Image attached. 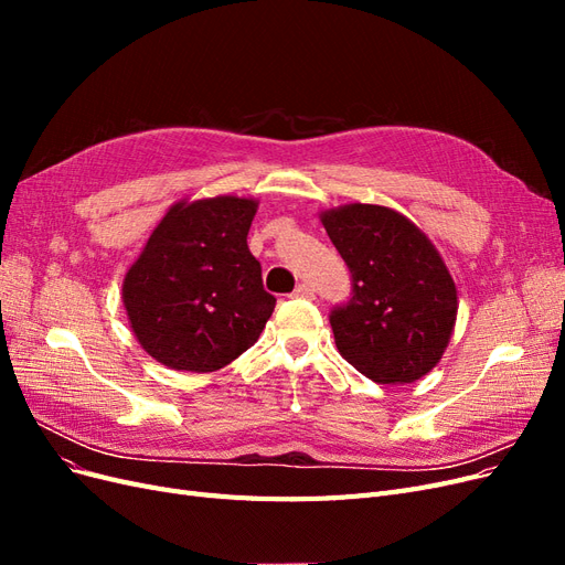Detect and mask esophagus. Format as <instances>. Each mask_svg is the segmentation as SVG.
Returning <instances> with one entry per match:
<instances>
[{
  "instance_id": "1",
  "label": "esophagus",
  "mask_w": 565,
  "mask_h": 565,
  "mask_svg": "<svg viewBox=\"0 0 565 565\" xmlns=\"http://www.w3.org/2000/svg\"><path fill=\"white\" fill-rule=\"evenodd\" d=\"M295 297H303V299H311L313 297V287L301 282L297 289H295Z\"/></svg>"
}]
</instances>
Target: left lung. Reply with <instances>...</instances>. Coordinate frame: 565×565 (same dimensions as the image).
I'll use <instances>...</instances> for the list:
<instances>
[{
  "instance_id": "obj_1",
  "label": "left lung",
  "mask_w": 565,
  "mask_h": 565,
  "mask_svg": "<svg viewBox=\"0 0 565 565\" xmlns=\"http://www.w3.org/2000/svg\"><path fill=\"white\" fill-rule=\"evenodd\" d=\"M320 221L353 278V299L330 316L341 358L377 384L422 380L446 353L459 309L440 252L382 204H341Z\"/></svg>"
}]
</instances>
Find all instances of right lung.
<instances>
[{"label": "right lung", "mask_w": 565, "mask_h": 565, "mask_svg": "<svg viewBox=\"0 0 565 565\" xmlns=\"http://www.w3.org/2000/svg\"><path fill=\"white\" fill-rule=\"evenodd\" d=\"M259 200H179L160 218L122 280L129 328L169 370L214 372L266 328L276 297L247 247Z\"/></svg>", "instance_id": "add662e5"}]
</instances>
